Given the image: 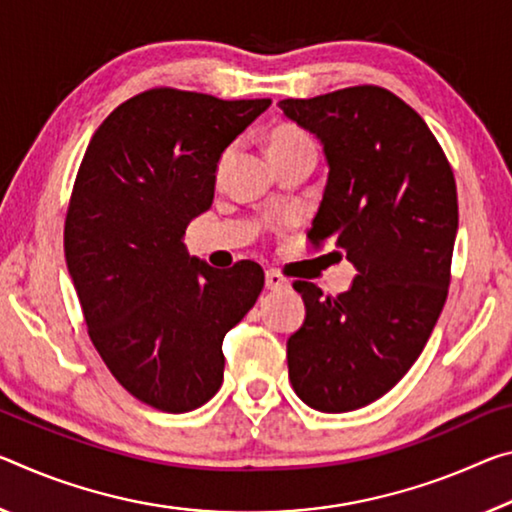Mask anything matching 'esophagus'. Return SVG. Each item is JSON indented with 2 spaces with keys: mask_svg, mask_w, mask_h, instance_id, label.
I'll use <instances>...</instances> for the list:
<instances>
[{
  "mask_svg": "<svg viewBox=\"0 0 512 512\" xmlns=\"http://www.w3.org/2000/svg\"><path fill=\"white\" fill-rule=\"evenodd\" d=\"M289 287V282L282 278L280 273H275V271H266V289H271V291H280V289H287Z\"/></svg>",
  "mask_w": 512,
  "mask_h": 512,
  "instance_id": "1",
  "label": "esophagus"
}]
</instances>
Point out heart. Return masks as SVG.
<instances>
[{
    "mask_svg": "<svg viewBox=\"0 0 512 512\" xmlns=\"http://www.w3.org/2000/svg\"><path fill=\"white\" fill-rule=\"evenodd\" d=\"M300 143H312L307 136L300 132V129L296 127H278L275 132L271 134V141H269V152L273 150H282V148H294V145H300ZM225 159L227 154H223V159L218 161V170H223L225 166Z\"/></svg>",
    "mask_w": 512,
    "mask_h": 512,
    "instance_id": "b5f03b06",
    "label": "heart"
}]
</instances>
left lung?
I'll return each instance as SVG.
<instances>
[{"instance_id":"1","label":"left lung","mask_w":512,"mask_h":512,"mask_svg":"<svg viewBox=\"0 0 512 512\" xmlns=\"http://www.w3.org/2000/svg\"><path fill=\"white\" fill-rule=\"evenodd\" d=\"M323 145L328 182L307 239L332 241L358 275L326 298L294 289L305 321L287 339L300 401L348 412L387 394L415 364L446 300L458 193L440 143L415 109L380 86L282 100Z\"/></svg>"}]
</instances>
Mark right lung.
<instances>
[{"instance_id":"right-lung-1","label":"right lung","mask_w":512,"mask_h":512,"mask_svg":"<svg viewBox=\"0 0 512 512\" xmlns=\"http://www.w3.org/2000/svg\"><path fill=\"white\" fill-rule=\"evenodd\" d=\"M271 100L152 88L97 127L72 189L63 248L88 335L113 378L164 412L200 408L223 383V337L264 271L191 257L184 232L214 200L223 152Z\"/></svg>"}]
</instances>
